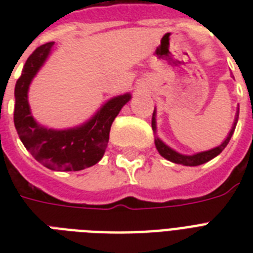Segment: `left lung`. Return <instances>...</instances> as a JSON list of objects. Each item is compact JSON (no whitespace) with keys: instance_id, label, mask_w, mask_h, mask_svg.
<instances>
[{"instance_id":"8db88e82","label":"left lung","mask_w":253,"mask_h":253,"mask_svg":"<svg viewBox=\"0 0 253 253\" xmlns=\"http://www.w3.org/2000/svg\"><path fill=\"white\" fill-rule=\"evenodd\" d=\"M238 118H239V109L236 111V117H235V122H234V126H232L231 131H230V134L227 135V138L224 139V142L220 144V146L215 147V148H212L210 151H205V152H200V154L192 155V156H186V155H181L176 151H173L172 148H169L168 146H166L164 143L160 140V139H155V144H156V148H158L159 154L162 155L163 158H166L167 160L172 163H176V164H182V166H188V167H197L201 166V164H205V163L210 162L211 159H214L215 156L222 152V151L226 148V146L230 142V139H231L232 134H234V131H235L236 123H238ZM152 128L154 131L156 130V119H155V111L154 114H152Z\"/></svg>"}]
</instances>
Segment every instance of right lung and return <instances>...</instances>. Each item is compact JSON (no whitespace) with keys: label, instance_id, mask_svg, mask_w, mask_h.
Wrapping results in <instances>:
<instances>
[{"label":"right lung","instance_id":"obj_1","mask_svg":"<svg viewBox=\"0 0 253 253\" xmlns=\"http://www.w3.org/2000/svg\"><path fill=\"white\" fill-rule=\"evenodd\" d=\"M52 45L53 42L42 44L26 60L14 90V125L26 150L41 164L53 170H81L102 159L113 121L131 95L127 93L111 98L89 122L76 128L56 131L38 125L30 111L27 91Z\"/></svg>","mask_w":253,"mask_h":253}]
</instances>
